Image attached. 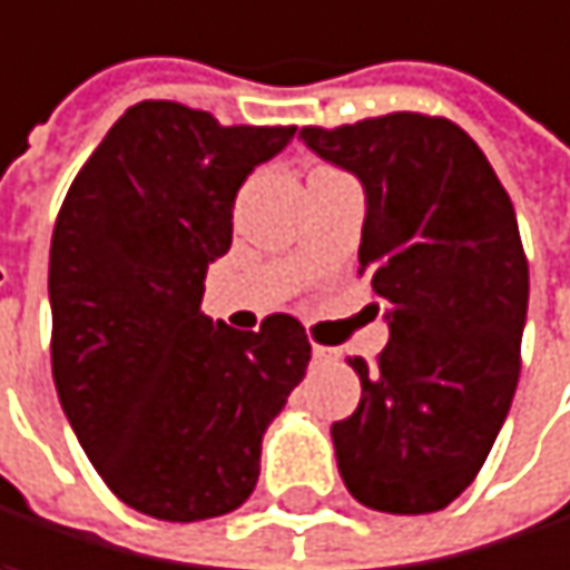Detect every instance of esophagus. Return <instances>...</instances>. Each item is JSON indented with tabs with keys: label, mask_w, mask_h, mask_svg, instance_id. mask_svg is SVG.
Instances as JSON below:
<instances>
[{
	"label": "esophagus",
	"mask_w": 570,
	"mask_h": 570,
	"mask_svg": "<svg viewBox=\"0 0 570 570\" xmlns=\"http://www.w3.org/2000/svg\"><path fill=\"white\" fill-rule=\"evenodd\" d=\"M312 358H315V365H332V362H338V352L328 348V345H315L312 348Z\"/></svg>",
	"instance_id": "obj_1"
}]
</instances>
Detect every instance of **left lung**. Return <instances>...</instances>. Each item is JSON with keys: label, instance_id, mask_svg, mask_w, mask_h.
<instances>
[{"label": "left lung", "instance_id": "8db88e82", "mask_svg": "<svg viewBox=\"0 0 570 570\" xmlns=\"http://www.w3.org/2000/svg\"><path fill=\"white\" fill-rule=\"evenodd\" d=\"M298 139L365 188L358 272L389 322L375 368L348 358L362 402L332 425L342 481L375 511H441L481 471L518 389L528 258L514 205L448 119L392 112Z\"/></svg>", "mask_w": 570, "mask_h": 570}]
</instances>
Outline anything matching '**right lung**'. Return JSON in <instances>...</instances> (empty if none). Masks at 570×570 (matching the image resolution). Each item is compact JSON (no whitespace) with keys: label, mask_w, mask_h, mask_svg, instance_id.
Segmentation results:
<instances>
[{"label":"right lung","mask_w":570,"mask_h":570,"mask_svg":"<svg viewBox=\"0 0 570 570\" xmlns=\"http://www.w3.org/2000/svg\"><path fill=\"white\" fill-rule=\"evenodd\" d=\"M295 126H218L139 102L76 175L52 232V379L102 481L158 521L235 511L258 481L262 434L305 379L292 315L235 332L202 315L232 208Z\"/></svg>","instance_id":"obj_1"}]
</instances>
